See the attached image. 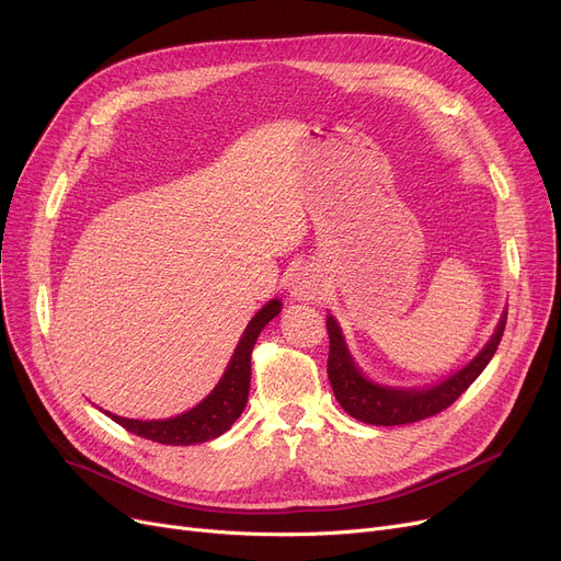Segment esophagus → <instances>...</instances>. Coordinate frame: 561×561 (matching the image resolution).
<instances>
[{"mask_svg": "<svg viewBox=\"0 0 561 561\" xmlns=\"http://www.w3.org/2000/svg\"><path fill=\"white\" fill-rule=\"evenodd\" d=\"M289 295L301 301H312L319 295V280L310 270H297L289 278Z\"/></svg>", "mask_w": 561, "mask_h": 561, "instance_id": "1", "label": "esophagus"}]
</instances>
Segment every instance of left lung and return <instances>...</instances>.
<instances>
[{
	"label": "left lung",
	"instance_id": "left-lung-1",
	"mask_svg": "<svg viewBox=\"0 0 561 561\" xmlns=\"http://www.w3.org/2000/svg\"><path fill=\"white\" fill-rule=\"evenodd\" d=\"M506 324V312L500 317V324L484 346L482 352L474 356L463 369L449 379L440 381L438 386L422 388V390H402V388H388L379 386L363 377V371L356 367L350 350H346L342 331L333 314L327 317V331H329V381L333 394L340 407L352 417L377 424V426H392V424H409L424 417H432L447 407H451L457 399L470 388V383L482 375L489 360L493 358L497 344L502 340Z\"/></svg>",
	"mask_w": 561,
	"mask_h": 561
}]
</instances>
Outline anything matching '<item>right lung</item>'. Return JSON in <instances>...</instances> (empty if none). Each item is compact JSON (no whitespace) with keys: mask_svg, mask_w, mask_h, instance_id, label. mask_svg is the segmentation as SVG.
<instances>
[{"mask_svg":"<svg viewBox=\"0 0 561 561\" xmlns=\"http://www.w3.org/2000/svg\"><path fill=\"white\" fill-rule=\"evenodd\" d=\"M280 306L283 304L278 299H272L251 319L221 381L192 411L169 420H129L106 411L104 413L118 422L123 430L162 445H196L226 434L249 402L253 344L262 329L280 312Z\"/></svg>","mask_w":561,"mask_h":561,"instance_id":"add662e5","label":"right lung"}]
</instances>
